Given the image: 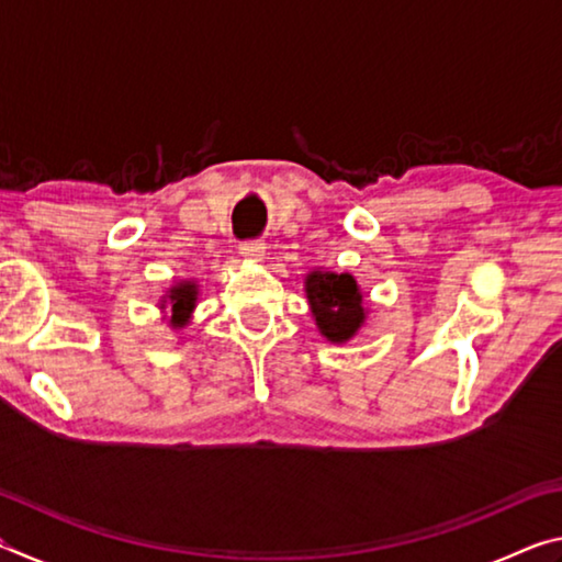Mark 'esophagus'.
Here are the masks:
<instances>
[{
  "instance_id": "esophagus-1",
  "label": "esophagus",
  "mask_w": 562,
  "mask_h": 562,
  "mask_svg": "<svg viewBox=\"0 0 562 562\" xmlns=\"http://www.w3.org/2000/svg\"><path fill=\"white\" fill-rule=\"evenodd\" d=\"M240 255L247 260H260L265 255V243L262 240H245V243H240Z\"/></svg>"
}]
</instances>
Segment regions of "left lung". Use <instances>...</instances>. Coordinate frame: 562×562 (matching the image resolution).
Instances as JSON below:
<instances>
[{"instance_id":"obj_1","label":"left lung","mask_w":562,"mask_h":562,"mask_svg":"<svg viewBox=\"0 0 562 562\" xmlns=\"http://www.w3.org/2000/svg\"><path fill=\"white\" fill-rule=\"evenodd\" d=\"M312 315L317 327L329 341H347L364 322L361 292L351 274L312 272L304 282Z\"/></svg>"}]
</instances>
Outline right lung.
I'll use <instances>...</instances> for the list:
<instances>
[{
    "label": "right lung",
    "instance_id": "1",
    "mask_svg": "<svg viewBox=\"0 0 562 562\" xmlns=\"http://www.w3.org/2000/svg\"><path fill=\"white\" fill-rule=\"evenodd\" d=\"M195 294H198V290H195L193 282H180V284H176L173 290H170L168 300H170V312H173V317H170V325H173V327L186 325L190 312H193V307H195ZM164 307H166V304H164Z\"/></svg>",
    "mask_w": 562,
    "mask_h": 562
}]
</instances>
